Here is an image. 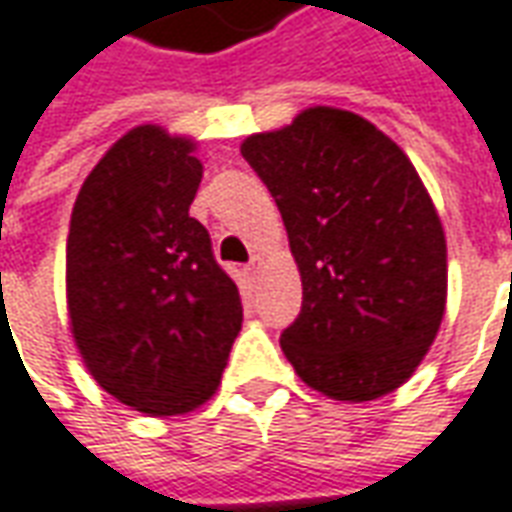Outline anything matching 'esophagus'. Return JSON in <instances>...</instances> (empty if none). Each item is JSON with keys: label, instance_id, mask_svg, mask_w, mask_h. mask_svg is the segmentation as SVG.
<instances>
[{"label": "esophagus", "instance_id": "1", "mask_svg": "<svg viewBox=\"0 0 512 512\" xmlns=\"http://www.w3.org/2000/svg\"><path fill=\"white\" fill-rule=\"evenodd\" d=\"M260 268H263V257L255 255L252 257V263H249V274L255 277V274H260Z\"/></svg>", "mask_w": 512, "mask_h": 512}]
</instances>
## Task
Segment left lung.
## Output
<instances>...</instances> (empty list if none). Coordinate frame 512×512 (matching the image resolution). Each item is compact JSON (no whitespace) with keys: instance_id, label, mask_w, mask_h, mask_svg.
<instances>
[{"instance_id":"obj_1","label":"left lung","mask_w":512,"mask_h":512,"mask_svg":"<svg viewBox=\"0 0 512 512\" xmlns=\"http://www.w3.org/2000/svg\"><path fill=\"white\" fill-rule=\"evenodd\" d=\"M241 155L302 277V313L280 338L299 380L349 405L402 388L441 330L449 282L441 216L410 157L330 105L246 135Z\"/></svg>"}]
</instances>
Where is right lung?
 Wrapping results in <instances>:
<instances>
[{
    "mask_svg": "<svg viewBox=\"0 0 512 512\" xmlns=\"http://www.w3.org/2000/svg\"><path fill=\"white\" fill-rule=\"evenodd\" d=\"M199 141L138 124L99 157L71 210L69 330L110 396L144 416L194 413L219 391L244 307L191 219Z\"/></svg>",
    "mask_w": 512,
    "mask_h": 512,
    "instance_id": "add662e5",
    "label": "right lung"
}]
</instances>
